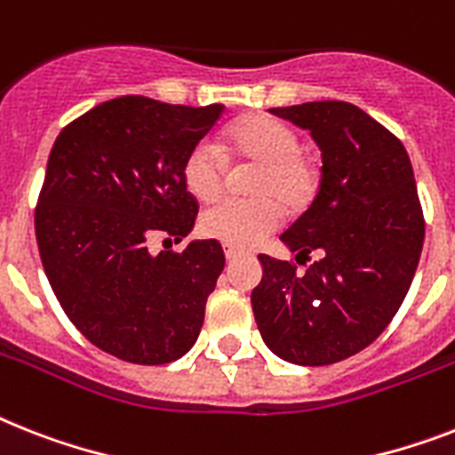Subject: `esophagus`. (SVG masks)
Instances as JSON below:
<instances>
[{
  "mask_svg": "<svg viewBox=\"0 0 455 455\" xmlns=\"http://www.w3.org/2000/svg\"><path fill=\"white\" fill-rule=\"evenodd\" d=\"M240 254H243V250H240V247H234V245H224V257H227L228 261L238 259Z\"/></svg>",
  "mask_w": 455,
  "mask_h": 455,
  "instance_id": "34e87169",
  "label": "esophagus"
}]
</instances>
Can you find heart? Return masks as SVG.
Segmentation results:
<instances>
[{
    "label": "heart",
    "instance_id": "heart-1",
    "mask_svg": "<svg viewBox=\"0 0 455 455\" xmlns=\"http://www.w3.org/2000/svg\"><path fill=\"white\" fill-rule=\"evenodd\" d=\"M254 164L250 201H224L201 220V234L224 245L252 247L273 234L283 208L304 210L317 191V168L301 151L299 132L271 114H247L228 125L220 147L201 140L182 164V182L198 203L220 198L227 184V159Z\"/></svg>",
    "mask_w": 455,
    "mask_h": 455
}]
</instances>
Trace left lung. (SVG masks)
<instances>
[{"label": "left lung", "instance_id": "left-lung-1", "mask_svg": "<svg viewBox=\"0 0 455 455\" xmlns=\"http://www.w3.org/2000/svg\"><path fill=\"white\" fill-rule=\"evenodd\" d=\"M271 114L311 131L323 151L320 189L280 240L304 273L259 254L252 311L283 360L323 367L355 355L386 330L411 287L426 221L404 144L360 107L324 100Z\"/></svg>", "mask_w": 455, "mask_h": 455}]
</instances>
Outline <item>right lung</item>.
Masks as SVG:
<instances>
[{"label": "right lung", "instance_id": "right-lung-1", "mask_svg": "<svg viewBox=\"0 0 455 455\" xmlns=\"http://www.w3.org/2000/svg\"><path fill=\"white\" fill-rule=\"evenodd\" d=\"M221 112L124 95L65 125L51 149L35 212L44 271L74 327L119 360L165 364L198 339L224 250L191 240L151 254L147 240L194 228L182 164Z\"/></svg>", "mask_w": 455, "mask_h": 455}]
</instances>
